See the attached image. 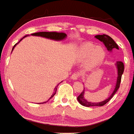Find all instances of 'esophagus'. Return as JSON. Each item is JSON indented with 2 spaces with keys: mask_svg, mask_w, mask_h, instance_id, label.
Segmentation results:
<instances>
[{
  "mask_svg": "<svg viewBox=\"0 0 134 134\" xmlns=\"http://www.w3.org/2000/svg\"><path fill=\"white\" fill-rule=\"evenodd\" d=\"M79 74L78 73H74V74H72V75L71 76V79H72V80H77L78 79H79Z\"/></svg>",
  "mask_w": 134,
  "mask_h": 134,
  "instance_id": "esophagus-1",
  "label": "esophagus"
}]
</instances>
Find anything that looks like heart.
I'll return each mask as SVG.
<instances>
[{"label": "heart", "mask_w": 134, "mask_h": 134, "mask_svg": "<svg viewBox=\"0 0 134 134\" xmlns=\"http://www.w3.org/2000/svg\"><path fill=\"white\" fill-rule=\"evenodd\" d=\"M76 57L78 60L84 62L86 60V65L88 68L97 67L105 58V52L100 46L96 47L91 43H85L76 50Z\"/></svg>", "instance_id": "1"}]
</instances>
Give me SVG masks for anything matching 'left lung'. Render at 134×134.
I'll return each mask as SVG.
<instances>
[{
    "instance_id": "obj_1",
    "label": "left lung",
    "mask_w": 134,
    "mask_h": 134,
    "mask_svg": "<svg viewBox=\"0 0 134 134\" xmlns=\"http://www.w3.org/2000/svg\"><path fill=\"white\" fill-rule=\"evenodd\" d=\"M96 39L99 40V41H100L101 42L103 43V44L105 45L106 48L107 49V50L109 52H112V50L114 49H119L118 48V44L115 42L114 40L111 38V37H109L107 35H97L94 36ZM116 68L118 69V78H117V81H116V85L115 87L114 88V91L112 93H111V95L107 98V99L103 100V101H100L99 103H93L88 101L85 98V88H84V91L80 93V95L77 97V100L80 104H81L82 105L85 106V107H93V106H103V105H105L107 102H109L111 99L113 97L115 93L118 91V90L119 88V85H120L121 80V76H122L123 73H124V65L122 62L118 61L117 62V63L115 64Z\"/></svg>"
}]
</instances>
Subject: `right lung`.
<instances>
[{"instance_id":"obj_1","label":"right lung","mask_w":134,"mask_h":134,"mask_svg":"<svg viewBox=\"0 0 134 134\" xmlns=\"http://www.w3.org/2000/svg\"><path fill=\"white\" fill-rule=\"evenodd\" d=\"M31 35H34V36H40V37H45V38H47V39H49V40H55V41H62V40H64V39L66 38V37H67V35L66 34H64V33H58V32H37V33H35V34H31ZM27 35H25L23 37V38L21 39L19 41L18 43H16V44L14 46V47L13 48V49L12 51L13 50V49L15 48V47L16 46V44H18L19 43L20 41L21 40H23V38H25V37H27ZM56 91H57V87L55 88V91H54V93L52 94V95L51 96V97L49 98V99H51L55 95V94L56 93ZM48 100L46 102H48ZM46 102H43L44 103Z\"/></svg>"}]
</instances>
